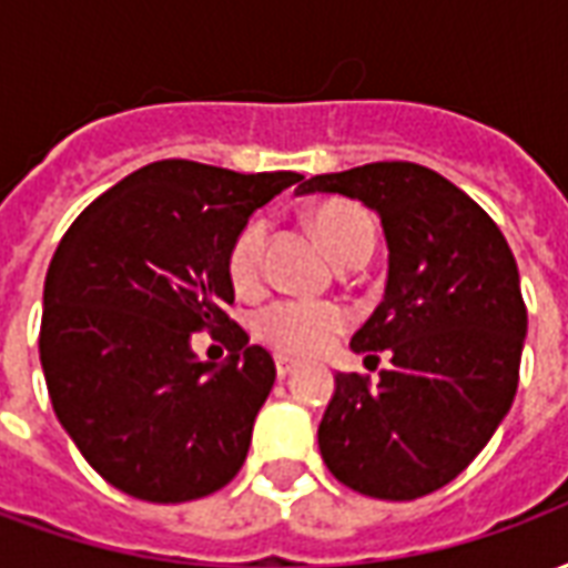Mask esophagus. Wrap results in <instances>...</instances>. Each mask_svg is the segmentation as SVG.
Returning <instances> with one entry per match:
<instances>
[{
    "instance_id": "1",
    "label": "esophagus",
    "mask_w": 568,
    "mask_h": 568,
    "mask_svg": "<svg viewBox=\"0 0 568 568\" xmlns=\"http://www.w3.org/2000/svg\"><path fill=\"white\" fill-rule=\"evenodd\" d=\"M295 368H297L295 358L276 356V374H280V377H288V374H292V371H295Z\"/></svg>"
}]
</instances>
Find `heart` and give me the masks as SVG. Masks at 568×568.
<instances>
[{
	"mask_svg": "<svg viewBox=\"0 0 568 568\" xmlns=\"http://www.w3.org/2000/svg\"><path fill=\"white\" fill-rule=\"evenodd\" d=\"M310 227L337 264L368 258L374 248V224L365 212L346 203L328 200L310 212ZM267 219H248L227 248V276L236 292H255L264 273ZM349 313L334 301H271L255 313V334L283 356H316L346 332Z\"/></svg>",
	"mask_w": 568,
	"mask_h": 568,
	"instance_id": "1",
	"label": "heart"
}]
</instances>
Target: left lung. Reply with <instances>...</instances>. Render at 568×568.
I'll list each match as a JSON object with an SVG mask.
<instances>
[{
	"label": "left lung",
	"mask_w": 568,
	"mask_h": 568,
	"mask_svg": "<svg viewBox=\"0 0 568 568\" xmlns=\"http://www.w3.org/2000/svg\"><path fill=\"white\" fill-rule=\"evenodd\" d=\"M310 191L362 200L389 246L386 295L349 341L389 368L337 374L322 459L362 496L419 499L465 471L511 407L526 337L517 261L487 212L419 163L313 175L297 185Z\"/></svg>",
	"instance_id": "1"
}]
</instances>
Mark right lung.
Wrapping results in <instances>:
<instances>
[{"mask_svg":"<svg viewBox=\"0 0 568 568\" xmlns=\"http://www.w3.org/2000/svg\"><path fill=\"white\" fill-rule=\"evenodd\" d=\"M301 179L154 161L60 240L44 276V383L81 456L121 493L203 499L246 463L276 365L224 313L227 248L252 210ZM224 327L232 358L197 363L190 334Z\"/></svg>","mask_w":568,"mask_h":568,"instance_id":"right-lung-1","label":"right lung"}]
</instances>
